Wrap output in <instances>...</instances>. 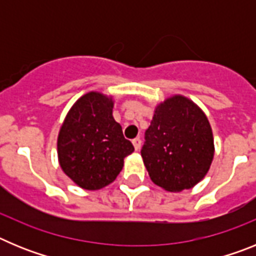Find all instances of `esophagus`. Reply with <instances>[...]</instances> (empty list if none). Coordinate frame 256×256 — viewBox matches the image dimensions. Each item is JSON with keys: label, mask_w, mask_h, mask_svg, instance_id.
Here are the masks:
<instances>
[{"label": "esophagus", "mask_w": 256, "mask_h": 256, "mask_svg": "<svg viewBox=\"0 0 256 256\" xmlns=\"http://www.w3.org/2000/svg\"><path fill=\"white\" fill-rule=\"evenodd\" d=\"M133 146H134V148L136 150H140V148H141V138H140V137H137V138H134L133 140Z\"/></svg>", "instance_id": "obj_1"}]
</instances>
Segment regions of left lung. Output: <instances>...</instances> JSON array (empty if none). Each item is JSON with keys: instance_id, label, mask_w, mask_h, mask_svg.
<instances>
[{"instance_id": "8db88e82", "label": "left lung", "mask_w": 256, "mask_h": 256, "mask_svg": "<svg viewBox=\"0 0 256 256\" xmlns=\"http://www.w3.org/2000/svg\"><path fill=\"white\" fill-rule=\"evenodd\" d=\"M141 156L155 184L180 192L205 177L214 156L209 120L191 100L173 96L155 110Z\"/></svg>"}]
</instances>
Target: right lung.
I'll list each match as a JSON object with an SVG mask.
<instances>
[{"label": "right lung", "mask_w": 256, "mask_h": 256, "mask_svg": "<svg viewBox=\"0 0 256 256\" xmlns=\"http://www.w3.org/2000/svg\"><path fill=\"white\" fill-rule=\"evenodd\" d=\"M112 100L90 92L68 112L58 138L61 169L84 190L108 186L123 169L124 158L134 151L112 118Z\"/></svg>", "instance_id": "add662e5"}]
</instances>
